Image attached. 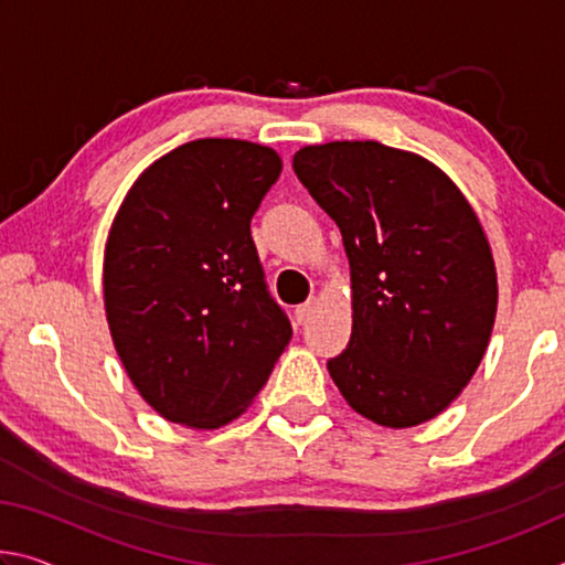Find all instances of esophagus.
<instances>
[{
    "label": "esophagus",
    "mask_w": 565,
    "mask_h": 565,
    "mask_svg": "<svg viewBox=\"0 0 565 565\" xmlns=\"http://www.w3.org/2000/svg\"><path fill=\"white\" fill-rule=\"evenodd\" d=\"M317 311V299H309L306 303H301V306H296V311H294V317H296V321L299 323H306L311 319V313Z\"/></svg>",
    "instance_id": "1"
}]
</instances>
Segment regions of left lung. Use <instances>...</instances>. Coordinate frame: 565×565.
I'll use <instances>...</instances> for the list:
<instances>
[{
    "label": "left lung",
    "instance_id": "8db88e82",
    "mask_svg": "<svg viewBox=\"0 0 565 565\" xmlns=\"http://www.w3.org/2000/svg\"><path fill=\"white\" fill-rule=\"evenodd\" d=\"M294 171L339 224L353 329L329 374L356 414L408 428L461 394L489 347L499 286L489 238L431 161L379 141H331Z\"/></svg>",
    "mask_w": 565,
    "mask_h": 565
}]
</instances>
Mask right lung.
<instances>
[{
    "label": "right lung",
    "instance_id": "1",
    "mask_svg": "<svg viewBox=\"0 0 565 565\" xmlns=\"http://www.w3.org/2000/svg\"><path fill=\"white\" fill-rule=\"evenodd\" d=\"M279 174L269 147L196 139L154 161L114 218L104 256L111 339L131 384L167 420L228 424L291 341L252 238Z\"/></svg>",
    "mask_w": 565,
    "mask_h": 565
}]
</instances>
